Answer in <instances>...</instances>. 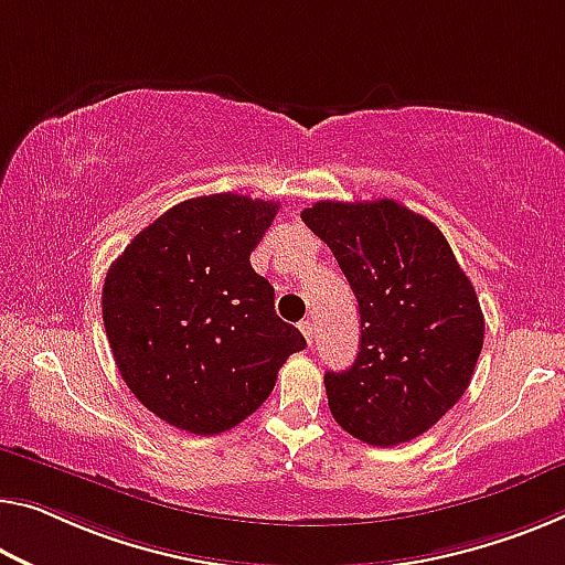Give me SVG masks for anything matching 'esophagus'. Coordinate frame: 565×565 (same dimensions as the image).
I'll return each mask as SVG.
<instances>
[{
    "mask_svg": "<svg viewBox=\"0 0 565 565\" xmlns=\"http://www.w3.org/2000/svg\"><path fill=\"white\" fill-rule=\"evenodd\" d=\"M298 328H300V333L306 335V341L312 343V323H310V320H300Z\"/></svg>",
    "mask_w": 565,
    "mask_h": 565,
    "instance_id": "obj_1",
    "label": "esophagus"
}]
</instances>
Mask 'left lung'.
<instances>
[{
    "instance_id": "1",
    "label": "left lung",
    "mask_w": 565,
    "mask_h": 565,
    "mask_svg": "<svg viewBox=\"0 0 565 565\" xmlns=\"http://www.w3.org/2000/svg\"><path fill=\"white\" fill-rule=\"evenodd\" d=\"M300 220L359 300V355L326 373L333 419L373 447L419 437L462 398L480 359L484 318L470 277L437 224L394 199L316 202Z\"/></svg>"
}]
</instances>
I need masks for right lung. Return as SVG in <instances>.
I'll use <instances>...</instances> for the list:
<instances>
[{"instance_id":"obj_1","label":"right lung","mask_w":565,"mask_h":565,"mask_svg":"<svg viewBox=\"0 0 565 565\" xmlns=\"http://www.w3.org/2000/svg\"><path fill=\"white\" fill-rule=\"evenodd\" d=\"M280 204L242 194L186 199L138 232L103 285V323L126 386L171 427H237L306 349L249 265Z\"/></svg>"}]
</instances>
